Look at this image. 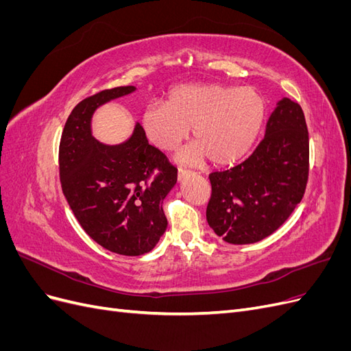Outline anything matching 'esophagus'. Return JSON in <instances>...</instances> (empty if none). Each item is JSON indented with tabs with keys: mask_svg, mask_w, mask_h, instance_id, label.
Masks as SVG:
<instances>
[{
	"mask_svg": "<svg viewBox=\"0 0 351 351\" xmlns=\"http://www.w3.org/2000/svg\"><path fill=\"white\" fill-rule=\"evenodd\" d=\"M190 174L189 169H184V168H178V182H182V180H184L187 176Z\"/></svg>",
	"mask_w": 351,
	"mask_h": 351,
	"instance_id": "1",
	"label": "esophagus"
}]
</instances>
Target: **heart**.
I'll list each match as a JSON object with an SVG mask.
<instances>
[{
    "mask_svg": "<svg viewBox=\"0 0 351 351\" xmlns=\"http://www.w3.org/2000/svg\"><path fill=\"white\" fill-rule=\"evenodd\" d=\"M267 115L262 95L252 88L217 83L186 84L168 93L165 105H149L142 125L149 142L173 151L192 129L195 143L178 155L183 162L206 156L214 165H231L247 155Z\"/></svg>",
    "mask_w": 351,
    "mask_h": 351,
    "instance_id": "heart-1",
    "label": "heart"
}]
</instances>
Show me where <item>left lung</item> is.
Here are the masks:
<instances>
[{
	"label": "left lung",
	"mask_w": 351,
	"mask_h": 351,
	"mask_svg": "<svg viewBox=\"0 0 351 351\" xmlns=\"http://www.w3.org/2000/svg\"><path fill=\"white\" fill-rule=\"evenodd\" d=\"M309 177V133L302 107L282 98L254 152L227 171L209 174L206 219L231 244L261 241L300 204Z\"/></svg>",
	"instance_id": "left-lung-1"
}]
</instances>
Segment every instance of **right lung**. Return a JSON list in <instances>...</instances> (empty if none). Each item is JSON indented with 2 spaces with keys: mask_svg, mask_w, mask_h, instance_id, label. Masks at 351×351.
Returning a JSON list of instances; mask_svg holds the SVG:
<instances>
[{
  "mask_svg": "<svg viewBox=\"0 0 351 351\" xmlns=\"http://www.w3.org/2000/svg\"><path fill=\"white\" fill-rule=\"evenodd\" d=\"M105 89L79 102L60 142V180L74 217L102 247L124 256L151 252L167 230L162 202L177 183V168L147 143L137 123L120 145L92 136V115L101 105L134 92Z\"/></svg>",
  "mask_w": 351,
  "mask_h": 351,
  "instance_id": "right-lung-1",
  "label": "right lung"
}]
</instances>
